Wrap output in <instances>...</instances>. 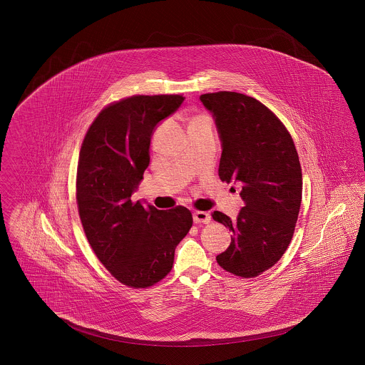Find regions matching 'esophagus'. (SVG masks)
Listing matches in <instances>:
<instances>
[{
  "label": "esophagus",
  "instance_id": "34e87169",
  "mask_svg": "<svg viewBox=\"0 0 365 365\" xmlns=\"http://www.w3.org/2000/svg\"><path fill=\"white\" fill-rule=\"evenodd\" d=\"M192 219H194V223H197V225H208V223H210V215L208 212H202V210H195L192 213Z\"/></svg>",
  "mask_w": 365,
  "mask_h": 365
}]
</instances>
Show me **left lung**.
I'll use <instances>...</instances> for the list:
<instances>
[{
  "mask_svg": "<svg viewBox=\"0 0 365 365\" xmlns=\"http://www.w3.org/2000/svg\"><path fill=\"white\" fill-rule=\"evenodd\" d=\"M212 113L222 142L219 176L242 183L243 208L237 219L215 210L230 228L231 243L216 256L228 272L255 278L286 252L302 197V174L292 135L278 118L253 97L235 91L200 96Z\"/></svg>",
  "mask_w": 365,
  "mask_h": 365,
  "instance_id": "1",
  "label": "left lung"
}]
</instances>
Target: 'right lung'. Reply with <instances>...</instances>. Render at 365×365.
<instances>
[{"mask_svg":"<svg viewBox=\"0 0 365 365\" xmlns=\"http://www.w3.org/2000/svg\"><path fill=\"white\" fill-rule=\"evenodd\" d=\"M182 96H134L109 105L83 139L76 201L87 241L105 268L130 287L167 277L175 249L192 225L185 207L160 210L131 200L149 165L150 140Z\"/></svg>","mask_w":365,"mask_h":365,"instance_id":"1","label":"right lung"}]
</instances>
